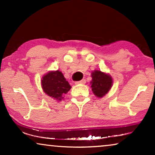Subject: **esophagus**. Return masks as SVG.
Listing matches in <instances>:
<instances>
[{
	"label": "esophagus",
	"mask_w": 155,
	"mask_h": 155,
	"mask_svg": "<svg viewBox=\"0 0 155 155\" xmlns=\"http://www.w3.org/2000/svg\"><path fill=\"white\" fill-rule=\"evenodd\" d=\"M85 82H86V80L84 79H82V80H80V81L75 82V84H85Z\"/></svg>",
	"instance_id": "esophagus-1"
}]
</instances>
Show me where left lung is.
<instances>
[{
  "instance_id": "left-lung-1",
  "label": "left lung",
  "mask_w": 155,
  "mask_h": 155,
  "mask_svg": "<svg viewBox=\"0 0 155 155\" xmlns=\"http://www.w3.org/2000/svg\"><path fill=\"white\" fill-rule=\"evenodd\" d=\"M92 81L90 82L92 92L98 98L104 97L111 90L113 84V79L109 74L94 70L91 73Z\"/></svg>"
}]
</instances>
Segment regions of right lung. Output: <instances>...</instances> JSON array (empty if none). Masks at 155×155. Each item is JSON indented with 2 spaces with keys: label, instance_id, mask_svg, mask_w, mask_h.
Segmentation results:
<instances>
[{
  "label": "right lung",
  "instance_id": "add662e5",
  "mask_svg": "<svg viewBox=\"0 0 155 155\" xmlns=\"http://www.w3.org/2000/svg\"><path fill=\"white\" fill-rule=\"evenodd\" d=\"M41 84L44 93L57 101L64 99V94L72 87L58 70L49 71L42 76Z\"/></svg>",
  "mask_w": 155,
  "mask_h": 155
}]
</instances>
